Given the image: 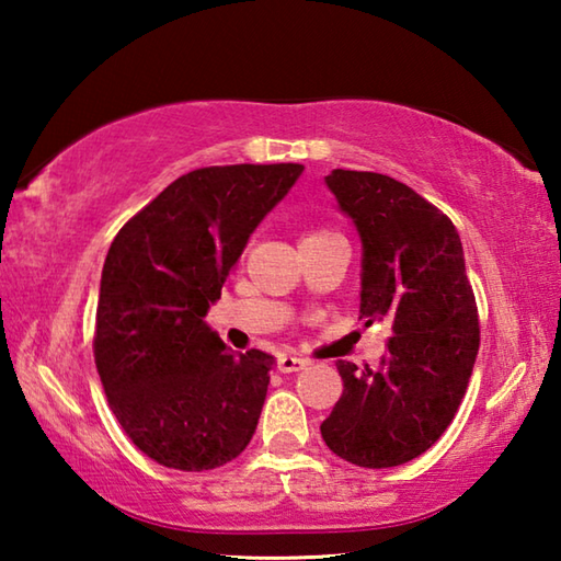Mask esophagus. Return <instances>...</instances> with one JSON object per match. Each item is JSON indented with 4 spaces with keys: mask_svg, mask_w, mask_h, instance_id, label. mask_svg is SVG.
Returning <instances> with one entry per match:
<instances>
[{
    "mask_svg": "<svg viewBox=\"0 0 561 561\" xmlns=\"http://www.w3.org/2000/svg\"><path fill=\"white\" fill-rule=\"evenodd\" d=\"M307 366V360L304 358H297V356H287V354H282L279 358H277V368L282 374H297V371H301V368Z\"/></svg>",
    "mask_w": 561,
    "mask_h": 561,
    "instance_id": "esophagus-1",
    "label": "esophagus"
}]
</instances>
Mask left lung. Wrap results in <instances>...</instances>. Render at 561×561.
<instances>
[{
	"mask_svg": "<svg viewBox=\"0 0 561 561\" xmlns=\"http://www.w3.org/2000/svg\"><path fill=\"white\" fill-rule=\"evenodd\" d=\"M360 240L358 319L391 321L381 366L339 360L344 393L321 438L358 468H393L440 438L468 388L480 346L478 307L455 225L381 173L324 178Z\"/></svg>",
	"mask_w": 561,
	"mask_h": 561,
	"instance_id": "left-lung-1",
	"label": "left lung"
}]
</instances>
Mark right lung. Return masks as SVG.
I'll return each mask as SVG.
<instances>
[{
  "label": "right lung",
  "mask_w": 561,
  "mask_h": 561,
  "mask_svg": "<svg viewBox=\"0 0 561 561\" xmlns=\"http://www.w3.org/2000/svg\"><path fill=\"white\" fill-rule=\"evenodd\" d=\"M299 163L215 165L123 225L101 272L93 354L128 438L165 468L234 460L257 428L274 358L227 348L205 317Z\"/></svg>",
  "instance_id": "add662e5"
}]
</instances>
